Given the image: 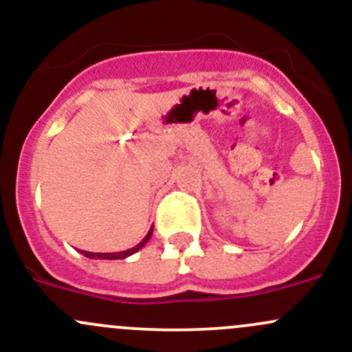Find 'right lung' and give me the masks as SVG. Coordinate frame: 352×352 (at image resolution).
<instances>
[{"label":"right lung","mask_w":352,"mask_h":352,"mask_svg":"<svg viewBox=\"0 0 352 352\" xmlns=\"http://www.w3.org/2000/svg\"><path fill=\"white\" fill-rule=\"evenodd\" d=\"M151 235H153V228H151L150 232H148V235L144 236V239L141 240V242L138 243L136 247L129 248V250H122V252H112V254H94V252H85V250H81V254H83L85 257H88V258H109V261H116V258H126V257H129V255L136 254V252L140 250V248H143L144 245L148 243V240L151 239Z\"/></svg>","instance_id":"1"}]
</instances>
